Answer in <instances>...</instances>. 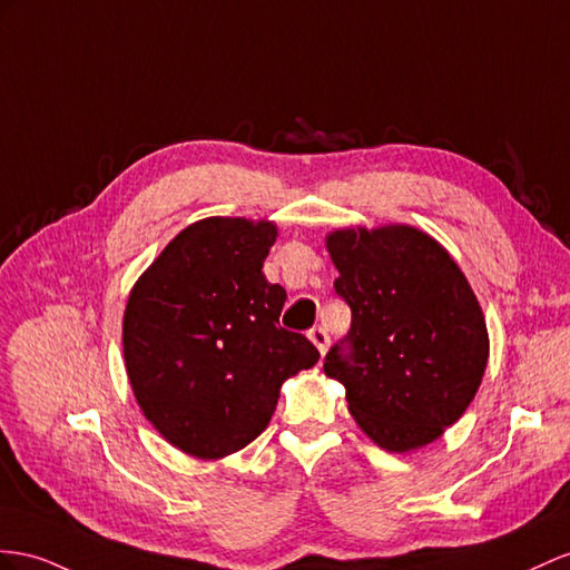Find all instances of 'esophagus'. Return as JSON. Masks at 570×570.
Here are the masks:
<instances>
[{"instance_id": "esophagus-1", "label": "esophagus", "mask_w": 570, "mask_h": 570, "mask_svg": "<svg viewBox=\"0 0 570 570\" xmlns=\"http://www.w3.org/2000/svg\"><path fill=\"white\" fill-rule=\"evenodd\" d=\"M308 340L317 346V352H320V354H325V352H327V346H330V334H327L323 327H311V330H308Z\"/></svg>"}]
</instances>
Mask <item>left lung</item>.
<instances>
[{
    "label": "left lung",
    "instance_id": "obj_1",
    "mask_svg": "<svg viewBox=\"0 0 570 570\" xmlns=\"http://www.w3.org/2000/svg\"><path fill=\"white\" fill-rule=\"evenodd\" d=\"M352 330L325 356L348 412L390 452L433 443L464 414L489 361L470 282L424 230L342 228L327 236Z\"/></svg>",
    "mask_w": 570,
    "mask_h": 570
}]
</instances>
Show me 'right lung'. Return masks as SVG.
I'll return each mask as SVG.
<instances>
[{
    "mask_svg": "<svg viewBox=\"0 0 570 570\" xmlns=\"http://www.w3.org/2000/svg\"><path fill=\"white\" fill-rule=\"evenodd\" d=\"M272 222L212 216L180 230L129 294L122 348L144 416L170 445L218 460L267 429L288 375L320 352L279 325L286 291L262 265Z\"/></svg>",
    "mask_w": 570,
    "mask_h": 570,
    "instance_id": "1",
    "label": "right lung"
}]
</instances>
